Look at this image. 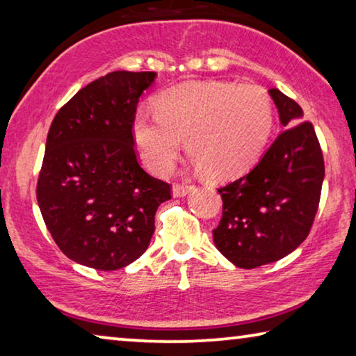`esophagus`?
Returning a JSON list of instances; mask_svg holds the SVG:
<instances>
[{"label":"esophagus","instance_id":"1","mask_svg":"<svg viewBox=\"0 0 356 356\" xmlns=\"http://www.w3.org/2000/svg\"><path fill=\"white\" fill-rule=\"evenodd\" d=\"M195 187L193 185H174L172 187V196L174 198H182V196L188 195Z\"/></svg>","mask_w":356,"mask_h":356}]
</instances>
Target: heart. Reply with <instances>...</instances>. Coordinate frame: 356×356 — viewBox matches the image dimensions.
I'll return each instance as SVG.
<instances>
[{
    "instance_id": "b5f03b06",
    "label": "heart",
    "mask_w": 356,
    "mask_h": 356,
    "mask_svg": "<svg viewBox=\"0 0 356 356\" xmlns=\"http://www.w3.org/2000/svg\"><path fill=\"white\" fill-rule=\"evenodd\" d=\"M156 116L139 111L132 137L140 160L164 176L185 140L195 166L211 177L243 174L259 160L273 127L270 100L261 88L229 81H190L155 99Z\"/></svg>"
}]
</instances>
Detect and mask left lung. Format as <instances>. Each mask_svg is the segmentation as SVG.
<instances>
[{"label":"left lung","mask_w":356,"mask_h":356,"mask_svg":"<svg viewBox=\"0 0 356 356\" xmlns=\"http://www.w3.org/2000/svg\"><path fill=\"white\" fill-rule=\"evenodd\" d=\"M284 131L245 176L219 188L220 254L240 268L277 262L302 245L314 224L325 163L315 129L280 89H270Z\"/></svg>","instance_id":"obj_1"}]
</instances>
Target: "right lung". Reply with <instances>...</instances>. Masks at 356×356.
Masks as SVG:
<instances>
[{
	"label": "right lung",
	"instance_id": "right-lung-1",
	"mask_svg": "<svg viewBox=\"0 0 356 356\" xmlns=\"http://www.w3.org/2000/svg\"><path fill=\"white\" fill-rule=\"evenodd\" d=\"M155 72H111L56 115L36 198L52 238L73 262L118 270L139 259L171 188L139 166L132 121Z\"/></svg>",
	"mask_w": 356,
	"mask_h": 356
}]
</instances>
